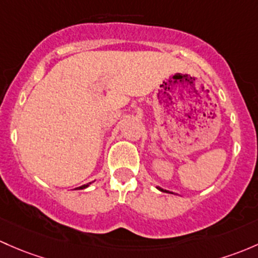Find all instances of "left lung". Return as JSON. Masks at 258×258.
<instances>
[{
	"label": "left lung",
	"instance_id": "left-lung-1",
	"mask_svg": "<svg viewBox=\"0 0 258 258\" xmlns=\"http://www.w3.org/2000/svg\"><path fill=\"white\" fill-rule=\"evenodd\" d=\"M157 189H158V190H161V191H163V193H170V194H174V193H172V191H169V190H165V189H163V188H159V186H157Z\"/></svg>",
	"mask_w": 258,
	"mask_h": 258
}]
</instances>
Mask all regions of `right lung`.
<instances>
[{"label":"right lung","instance_id":"1","mask_svg":"<svg viewBox=\"0 0 258 258\" xmlns=\"http://www.w3.org/2000/svg\"><path fill=\"white\" fill-rule=\"evenodd\" d=\"M93 183V181H90V183H88V184H84V185H81V186H79V188L78 189H85V188H88L89 185H90V184Z\"/></svg>","mask_w":258,"mask_h":258}]
</instances>
